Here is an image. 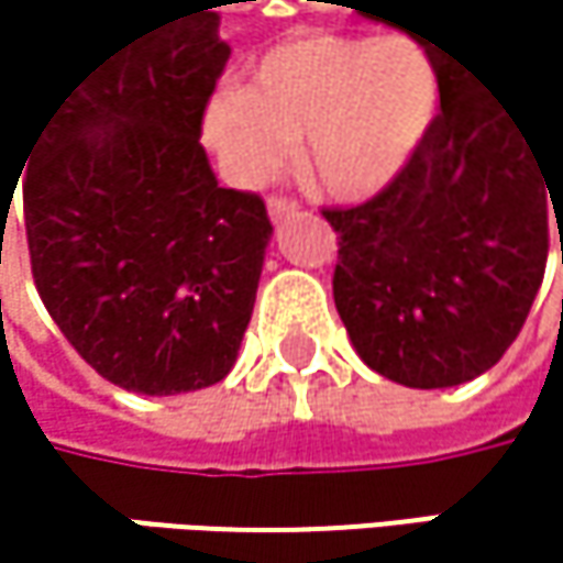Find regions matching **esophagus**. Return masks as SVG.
I'll use <instances>...</instances> for the list:
<instances>
[{"label": "esophagus", "instance_id": "34e87169", "mask_svg": "<svg viewBox=\"0 0 563 563\" xmlns=\"http://www.w3.org/2000/svg\"><path fill=\"white\" fill-rule=\"evenodd\" d=\"M267 211H271L274 221H283V218H289V214L299 211V201L296 198H286V195H271L267 198Z\"/></svg>", "mask_w": 563, "mask_h": 563}]
</instances>
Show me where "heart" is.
I'll list each match as a JSON object with an SVG mask.
<instances>
[{
	"label": "heart",
	"instance_id": "1",
	"mask_svg": "<svg viewBox=\"0 0 563 563\" xmlns=\"http://www.w3.org/2000/svg\"><path fill=\"white\" fill-rule=\"evenodd\" d=\"M440 77L407 35H306L274 48L251 87H221L205 136L241 185H257L299 140V172L332 198L391 185L433 123Z\"/></svg>",
	"mask_w": 563,
	"mask_h": 563
}]
</instances>
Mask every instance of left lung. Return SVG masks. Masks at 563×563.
Returning a JSON list of instances; mask_svg holds the SVG:
<instances>
[{
	"label": "left lung",
	"mask_w": 563,
	"mask_h": 563,
	"mask_svg": "<svg viewBox=\"0 0 563 563\" xmlns=\"http://www.w3.org/2000/svg\"><path fill=\"white\" fill-rule=\"evenodd\" d=\"M420 45L440 113L391 185L322 218L339 238L335 309L362 362L407 388H453L489 372L528 319L563 205V150L446 45Z\"/></svg>",
	"instance_id": "1"
}]
</instances>
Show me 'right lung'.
Wrapping results in <instances>:
<instances>
[{
    "instance_id": "obj_1",
    "label": "right lung",
    "mask_w": 563,
    "mask_h": 563,
    "mask_svg": "<svg viewBox=\"0 0 563 563\" xmlns=\"http://www.w3.org/2000/svg\"><path fill=\"white\" fill-rule=\"evenodd\" d=\"M228 57L205 9L117 48L64 90L22 166L38 296L126 391L218 385L254 312L274 224L198 143Z\"/></svg>"
}]
</instances>
